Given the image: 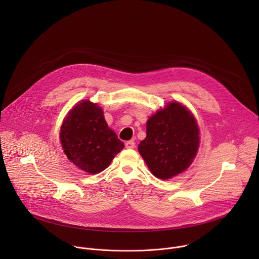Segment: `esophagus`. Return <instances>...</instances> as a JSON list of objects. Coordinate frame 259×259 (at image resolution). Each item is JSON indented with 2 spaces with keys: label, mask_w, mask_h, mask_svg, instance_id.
Returning a JSON list of instances; mask_svg holds the SVG:
<instances>
[{
  "label": "esophagus",
  "mask_w": 259,
  "mask_h": 259,
  "mask_svg": "<svg viewBox=\"0 0 259 259\" xmlns=\"http://www.w3.org/2000/svg\"><path fill=\"white\" fill-rule=\"evenodd\" d=\"M125 146H126V149H134V147H135V142L129 140V141H127L125 143Z\"/></svg>",
  "instance_id": "34e87169"
}]
</instances>
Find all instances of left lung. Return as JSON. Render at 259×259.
I'll list each match as a JSON object with an SVG mask.
<instances>
[{"label": "left lung", "instance_id": "obj_1", "mask_svg": "<svg viewBox=\"0 0 259 259\" xmlns=\"http://www.w3.org/2000/svg\"><path fill=\"white\" fill-rule=\"evenodd\" d=\"M194 115L179 102H169L146 122V137L138 152L151 172L169 179L186 171L194 161L200 143Z\"/></svg>", "mask_w": 259, "mask_h": 259}]
</instances>
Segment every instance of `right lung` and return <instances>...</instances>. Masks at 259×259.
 Listing matches in <instances>:
<instances>
[{"label": "right lung", "instance_id": "obj_1", "mask_svg": "<svg viewBox=\"0 0 259 259\" xmlns=\"http://www.w3.org/2000/svg\"><path fill=\"white\" fill-rule=\"evenodd\" d=\"M60 142L67 159L90 174L106 169L124 149V143L107 126L101 107L89 100L69 110L60 128Z\"/></svg>", "mask_w": 259, "mask_h": 259}]
</instances>
